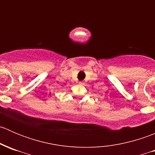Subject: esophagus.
<instances>
[{"instance_id": "34e87169", "label": "esophagus", "mask_w": 155, "mask_h": 155, "mask_svg": "<svg viewBox=\"0 0 155 155\" xmlns=\"http://www.w3.org/2000/svg\"><path fill=\"white\" fill-rule=\"evenodd\" d=\"M79 85H83L84 82H79Z\"/></svg>"}]
</instances>
